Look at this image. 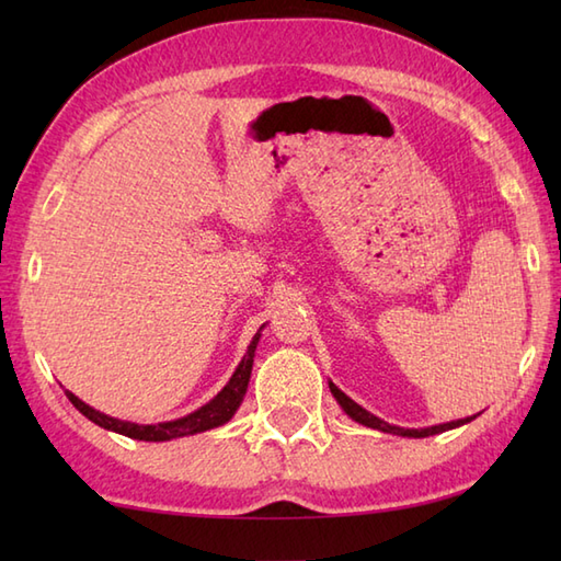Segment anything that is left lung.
<instances>
[{
  "mask_svg": "<svg viewBox=\"0 0 561 561\" xmlns=\"http://www.w3.org/2000/svg\"><path fill=\"white\" fill-rule=\"evenodd\" d=\"M330 392H332V396H335V400L340 402V408H342L344 412H347L354 422H359V424H364V426H371V428H378V432L396 434V436L424 438V436L444 434V432H448V428H456V426L468 424V422H472V420H474V416H478V414H472V416H465V420H456V422H448V424H436V426H426V428H404V426L388 424V422H383V420H378L376 414L366 412V410L362 408V404H356L352 398L344 396V392H342L335 383H330Z\"/></svg>",
  "mask_w": 561,
  "mask_h": 561,
  "instance_id": "8db88e82",
  "label": "left lung"
}]
</instances>
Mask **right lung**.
I'll list each match as a JSON object with an SVG mask.
<instances>
[{
    "mask_svg": "<svg viewBox=\"0 0 561 561\" xmlns=\"http://www.w3.org/2000/svg\"><path fill=\"white\" fill-rule=\"evenodd\" d=\"M260 330L255 332V337H253V342H250L245 356L241 359V364H238L233 376L229 378V383L221 388V392H217V396H214L207 404H202L199 410L190 412L187 416H181V420L161 422V424L123 422V420H115V416H108V414L89 408V404L81 402L75 396V392L65 390V396L93 424L108 428V432H115V434L137 438V440H171V438H181V436H193V434H199V432H209V428L229 422L231 416L236 414V410L241 408L243 396L248 390L250 371H253V359H255V347L260 342Z\"/></svg>",
    "mask_w": 561,
    "mask_h": 561,
    "instance_id": "obj_1",
    "label": "right lung"
}]
</instances>
